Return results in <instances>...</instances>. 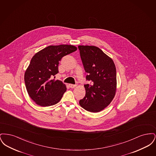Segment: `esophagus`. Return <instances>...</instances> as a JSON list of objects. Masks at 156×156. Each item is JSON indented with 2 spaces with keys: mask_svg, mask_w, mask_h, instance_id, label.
I'll return each mask as SVG.
<instances>
[{
  "mask_svg": "<svg viewBox=\"0 0 156 156\" xmlns=\"http://www.w3.org/2000/svg\"><path fill=\"white\" fill-rule=\"evenodd\" d=\"M76 85H74V84H69V87L71 88H74Z\"/></svg>",
  "mask_w": 156,
  "mask_h": 156,
  "instance_id": "34e87169",
  "label": "esophagus"
}]
</instances>
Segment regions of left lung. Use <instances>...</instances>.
Returning <instances> with one entry per match:
<instances>
[{"mask_svg":"<svg viewBox=\"0 0 156 156\" xmlns=\"http://www.w3.org/2000/svg\"><path fill=\"white\" fill-rule=\"evenodd\" d=\"M86 79L85 97L80 105L87 111L99 112L111 104L116 91V70L113 61L99 48L94 45H79Z\"/></svg>","mask_w":156,"mask_h":156,"instance_id":"1","label":"left lung"}]
</instances>
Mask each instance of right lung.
Listing matches in <instances>:
<instances>
[{"label":"right lung","mask_w":156,"mask_h":156,"mask_svg":"<svg viewBox=\"0 0 156 156\" xmlns=\"http://www.w3.org/2000/svg\"><path fill=\"white\" fill-rule=\"evenodd\" d=\"M76 50L72 45H50L32 57L24 74V82L29 95L37 105L50 106L61 99L67 87L51 77L58 73L61 59Z\"/></svg>","instance_id":"obj_1"}]
</instances>
